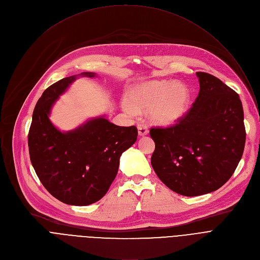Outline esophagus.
<instances>
[{"label":"esophagus","instance_id":"1","mask_svg":"<svg viewBox=\"0 0 260 260\" xmlns=\"http://www.w3.org/2000/svg\"><path fill=\"white\" fill-rule=\"evenodd\" d=\"M138 133H139L140 137H144V136L148 135L149 131H148V127L145 124H139L138 125Z\"/></svg>","mask_w":260,"mask_h":260}]
</instances>
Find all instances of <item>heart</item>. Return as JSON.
Wrapping results in <instances>:
<instances>
[{"mask_svg": "<svg viewBox=\"0 0 260 260\" xmlns=\"http://www.w3.org/2000/svg\"><path fill=\"white\" fill-rule=\"evenodd\" d=\"M190 98V91L185 84L155 79L133 86L121 106L131 115L149 109V119L153 123L171 126L187 113Z\"/></svg>", "mask_w": 260, "mask_h": 260, "instance_id": "obj_1", "label": "heart"}]
</instances>
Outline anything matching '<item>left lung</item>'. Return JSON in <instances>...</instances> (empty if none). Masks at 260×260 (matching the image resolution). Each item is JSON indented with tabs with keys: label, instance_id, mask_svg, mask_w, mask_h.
<instances>
[{
	"label": "left lung",
	"instance_id": "left-lung-1",
	"mask_svg": "<svg viewBox=\"0 0 260 260\" xmlns=\"http://www.w3.org/2000/svg\"><path fill=\"white\" fill-rule=\"evenodd\" d=\"M200 92L178 124L151 128V165L167 186L185 197L217 190L237 169L245 147L244 111L237 92L198 72Z\"/></svg>",
	"mask_w": 260,
	"mask_h": 260
}]
</instances>
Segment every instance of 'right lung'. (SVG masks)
Returning <instances> with one entry per match:
<instances>
[{"label": "right lung", "instance_id": "1", "mask_svg": "<svg viewBox=\"0 0 260 260\" xmlns=\"http://www.w3.org/2000/svg\"><path fill=\"white\" fill-rule=\"evenodd\" d=\"M80 77L98 75L82 72L43 92L34 109L27 140L32 168L44 187L72 206L91 205L107 193L117 175L121 154L138 137L136 126H118L106 114L88 118L67 132L51 122L53 105Z\"/></svg>", "mask_w": 260, "mask_h": 260}]
</instances>
